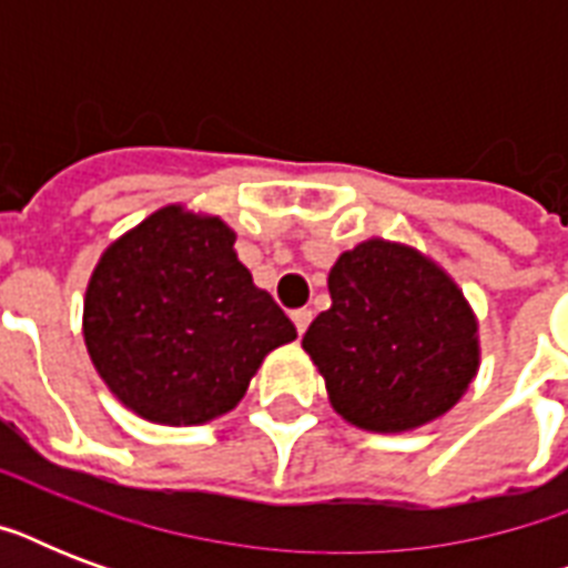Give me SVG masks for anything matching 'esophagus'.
I'll use <instances>...</instances> for the list:
<instances>
[{
    "mask_svg": "<svg viewBox=\"0 0 568 568\" xmlns=\"http://www.w3.org/2000/svg\"><path fill=\"white\" fill-rule=\"evenodd\" d=\"M292 321H294V327H297V333H306V327H310V321H312V310H294L292 312Z\"/></svg>",
    "mask_w": 568,
    "mask_h": 568,
    "instance_id": "34e87169",
    "label": "esophagus"
}]
</instances>
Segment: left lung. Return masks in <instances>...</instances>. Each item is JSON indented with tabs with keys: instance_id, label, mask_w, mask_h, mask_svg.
I'll return each mask as SVG.
<instances>
[{
	"instance_id": "left-lung-1",
	"label": "left lung",
	"mask_w": 568,
	"mask_h": 568,
	"mask_svg": "<svg viewBox=\"0 0 568 568\" xmlns=\"http://www.w3.org/2000/svg\"><path fill=\"white\" fill-rule=\"evenodd\" d=\"M333 306L303 351L345 422L374 433L415 430L466 395L480 365L477 318L433 258L368 239L329 271Z\"/></svg>"
}]
</instances>
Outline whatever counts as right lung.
<instances>
[{
  "label": "right lung",
  "instance_id": "1",
  "mask_svg": "<svg viewBox=\"0 0 568 568\" xmlns=\"http://www.w3.org/2000/svg\"><path fill=\"white\" fill-rule=\"evenodd\" d=\"M232 244L221 217L164 205L93 267L84 345L114 397L146 422L189 427L230 413L262 359L297 338Z\"/></svg>",
  "mask_w": 568,
  "mask_h": 568
}]
</instances>
